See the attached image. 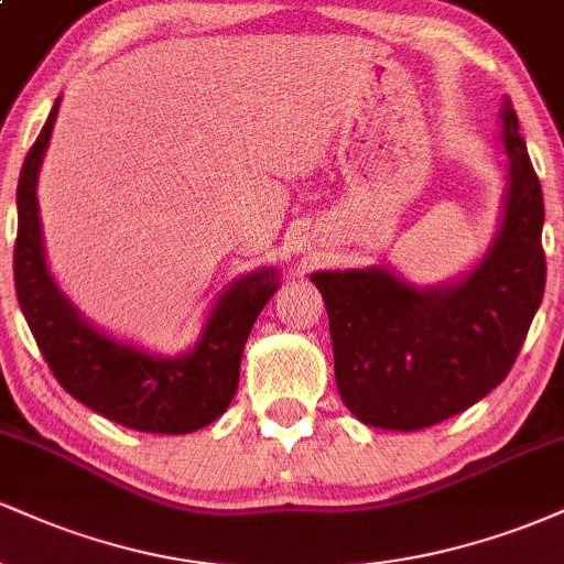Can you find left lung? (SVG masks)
Returning a JSON list of instances; mask_svg holds the SVG:
<instances>
[{
    "label": "left lung",
    "mask_w": 564,
    "mask_h": 564,
    "mask_svg": "<svg viewBox=\"0 0 564 564\" xmlns=\"http://www.w3.org/2000/svg\"><path fill=\"white\" fill-rule=\"evenodd\" d=\"M509 196L480 268L416 291L387 270L313 273L326 302L341 400L364 424L413 432L467 411L514 366L546 286L543 193L511 100L503 102Z\"/></svg>",
    "instance_id": "left-lung-1"
}]
</instances>
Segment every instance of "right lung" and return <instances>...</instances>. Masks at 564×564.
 <instances>
[{"label":"right lung","mask_w":564,"mask_h":564,"mask_svg":"<svg viewBox=\"0 0 564 564\" xmlns=\"http://www.w3.org/2000/svg\"><path fill=\"white\" fill-rule=\"evenodd\" d=\"M57 102L23 161L18 180L15 294L39 352L70 398L100 416L140 432L187 435L223 416L238 390L243 345L278 281L260 270L217 302L204 339L185 358H159L87 326L47 275L39 225L36 174L47 151Z\"/></svg>","instance_id":"add662e5"}]
</instances>
